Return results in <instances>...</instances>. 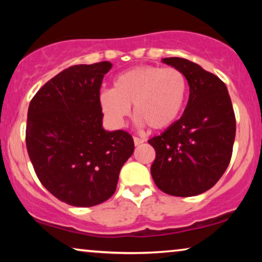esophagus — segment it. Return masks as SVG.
Returning <instances> with one entry per match:
<instances>
[{
	"label": "esophagus",
	"instance_id": "34e87169",
	"mask_svg": "<svg viewBox=\"0 0 262 262\" xmlns=\"http://www.w3.org/2000/svg\"><path fill=\"white\" fill-rule=\"evenodd\" d=\"M134 142H135V145L137 146V145H141L142 143H144V139H141L138 137H134Z\"/></svg>",
	"mask_w": 262,
	"mask_h": 262
}]
</instances>
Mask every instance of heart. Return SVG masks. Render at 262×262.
I'll return each instance as SVG.
<instances>
[{"label":"heart","mask_w":262,"mask_h":262,"mask_svg":"<svg viewBox=\"0 0 262 262\" xmlns=\"http://www.w3.org/2000/svg\"><path fill=\"white\" fill-rule=\"evenodd\" d=\"M187 94L185 75L175 68L139 66L125 70L113 80L112 91H102L99 103L106 119L119 127L130 113L139 125L163 130L173 125L184 108Z\"/></svg>","instance_id":"heart-1"}]
</instances>
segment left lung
I'll return each instance as SVG.
<instances>
[{
	"mask_svg": "<svg viewBox=\"0 0 262 262\" xmlns=\"http://www.w3.org/2000/svg\"><path fill=\"white\" fill-rule=\"evenodd\" d=\"M162 62L185 75L189 98L180 119L149 141L156 151L151 177L167 194L196 195L213 187L229 166L235 113L227 85L216 75L179 57Z\"/></svg>",
	"mask_w": 262,
	"mask_h": 262,
	"instance_id": "1",
	"label": "left lung"
}]
</instances>
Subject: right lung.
Here are the masks:
<instances>
[{
    "label": "right lung",
    "instance_id": "obj_1",
    "mask_svg": "<svg viewBox=\"0 0 262 262\" xmlns=\"http://www.w3.org/2000/svg\"><path fill=\"white\" fill-rule=\"evenodd\" d=\"M110 62L73 66L31 100L26 145L35 174L69 205L91 207L116 192L121 167L135 150L126 131H106L99 103Z\"/></svg>",
    "mask_w": 262,
    "mask_h": 262
}]
</instances>
